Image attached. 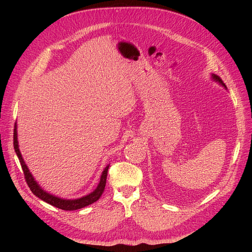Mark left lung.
I'll use <instances>...</instances> for the list:
<instances>
[{"mask_svg":"<svg viewBox=\"0 0 252 252\" xmlns=\"http://www.w3.org/2000/svg\"><path fill=\"white\" fill-rule=\"evenodd\" d=\"M213 79H215V80H217L218 82H220V84H222V85H223L224 87H226V85H225V84L223 83V81H222V80H220V78H219V77H218V75H215V74H213Z\"/></svg>","mask_w":252,"mask_h":252,"instance_id":"1","label":"left lung"}]
</instances>
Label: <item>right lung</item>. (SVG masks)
Instances as JSON below:
<instances>
[{"mask_svg": "<svg viewBox=\"0 0 252 252\" xmlns=\"http://www.w3.org/2000/svg\"><path fill=\"white\" fill-rule=\"evenodd\" d=\"M13 147H14V150H16V154L19 158V161L21 163L23 173H24V178H25V181L27 183L28 187L30 188V190H32V192L34 195H36L39 199L43 200L44 202H46L52 206H55V207L63 209V210H77V209H80L83 207H86V206L96 202L98 199H100L102 193L104 192L109 166H107L104 169V171L101 175L100 184L97 185L96 189L94 192H91L90 194H88L86 196H83V197H81V199H77V200H63V199H60V197H57L52 194H49L46 191H44V190L39 185H37V183L32 178V173L29 172L27 166L25 165L24 161H23V158L21 156V152L19 149L18 140H17V125H14V129H13Z\"/></svg>", "mask_w": 252, "mask_h": 252, "instance_id": "obj_1", "label": "right lung"}]
</instances>
